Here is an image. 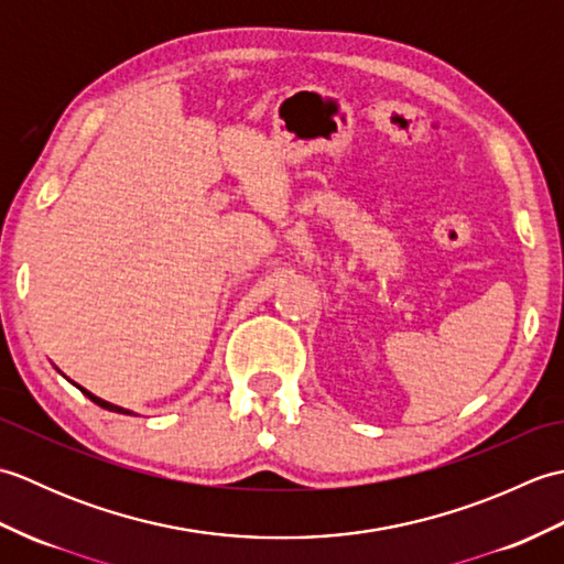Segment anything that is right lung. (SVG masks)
<instances>
[{"label":"right lung","mask_w":564,"mask_h":564,"mask_svg":"<svg viewBox=\"0 0 564 564\" xmlns=\"http://www.w3.org/2000/svg\"><path fill=\"white\" fill-rule=\"evenodd\" d=\"M72 386H77V382H72ZM84 394H87V398L94 402V404H99V406H104V410H109V412H118V414H133L130 410H126V406H118V404H111V402H106V400H101V398H97V394H91L89 390H84L82 386H77Z\"/></svg>","instance_id":"obj_1"}]
</instances>
